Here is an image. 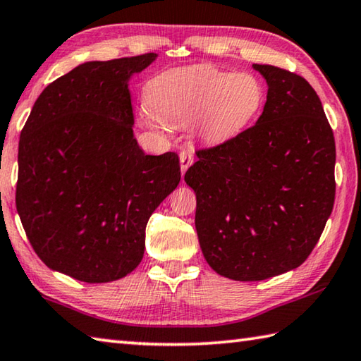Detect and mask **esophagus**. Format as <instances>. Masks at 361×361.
<instances>
[{
	"mask_svg": "<svg viewBox=\"0 0 361 361\" xmlns=\"http://www.w3.org/2000/svg\"><path fill=\"white\" fill-rule=\"evenodd\" d=\"M180 164H181V173L185 175L186 170L194 164V152L191 148L183 149L180 153Z\"/></svg>",
	"mask_w": 361,
	"mask_h": 361,
	"instance_id": "obj_1",
	"label": "esophagus"
}]
</instances>
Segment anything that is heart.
Instances as JSON below:
<instances>
[{
	"label": "heart",
	"mask_w": 361,
	"mask_h": 361,
	"mask_svg": "<svg viewBox=\"0 0 361 361\" xmlns=\"http://www.w3.org/2000/svg\"><path fill=\"white\" fill-rule=\"evenodd\" d=\"M145 120L189 126L207 142L238 135L259 115L265 88L254 74L231 72L212 64L176 68L156 75L148 85Z\"/></svg>",
	"instance_id": "obj_1"
}]
</instances>
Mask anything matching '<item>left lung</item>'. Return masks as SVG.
I'll list each match as a JSON object with an SVG mask.
<instances>
[{
  "label": "left lung",
  "instance_id": "left-lung-1",
  "mask_svg": "<svg viewBox=\"0 0 361 361\" xmlns=\"http://www.w3.org/2000/svg\"><path fill=\"white\" fill-rule=\"evenodd\" d=\"M267 80L255 126L197 152L195 231L208 265L233 281H264L300 267L335 203V137L303 77L252 64Z\"/></svg>",
  "mask_w": 361,
  "mask_h": 361
}]
</instances>
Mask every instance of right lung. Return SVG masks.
Returning <instances> with one entry per match:
<instances>
[{"label": "right lung", "mask_w": 361, "mask_h": 361, "mask_svg": "<svg viewBox=\"0 0 361 361\" xmlns=\"http://www.w3.org/2000/svg\"><path fill=\"white\" fill-rule=\"evenodd\" d=\"M156 58L82 63L32 106L18 143L16 203L50 270L96 284L142 262L149 216L181 178L176 153L147 154L134 137L129 82Z\"/></svg>", "instance_id": "1"}]
</instances>
